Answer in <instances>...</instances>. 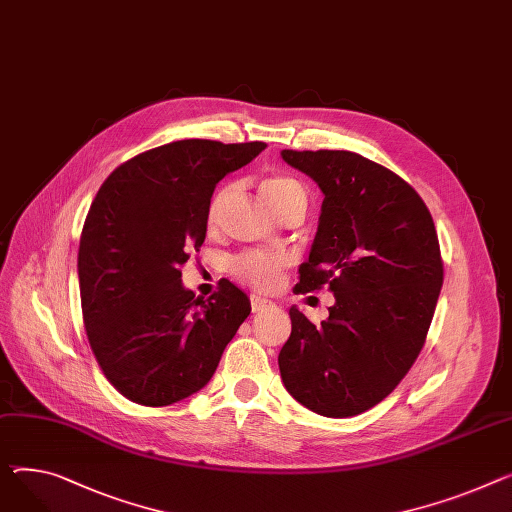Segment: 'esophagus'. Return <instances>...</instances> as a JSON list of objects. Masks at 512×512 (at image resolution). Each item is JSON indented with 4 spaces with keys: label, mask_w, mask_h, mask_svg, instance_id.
Returning a JSON list of instances; mask_svg holds the SVG:
<instances>
[{
    "label": "esophagus",
    "mask_w": 512,
    "mask_h": 512,
    "mask_svg": "<svg viewBox=\"0 0 512 512\" xmlns=\"http://www.w3.org/2000/svg\"><path fill=\"white\" fill-rule=\"evenodd\" d=\"M271 306H276V304L271 302L269 298H265L261 294H251V309H253V313H263V311L271 309Z\"/></svg>",
    "instance_id": "esophagus-1"
}]
</instances>
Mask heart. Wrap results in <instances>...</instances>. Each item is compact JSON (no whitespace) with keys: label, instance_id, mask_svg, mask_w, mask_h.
I'll return each instance as SVG.
<instances>
[{"label":"heart","instance_id":"obj_1","mask_svg":"<svg viewBox=\"0 0 512 512\" xmlns=\"http://www.w3.org/2000/svg\"><path fill=\"white\" fill-rule=\"evenodd\" d=\"M232 193V187H224L220 189L212 203H210V210H208V218L210 222H214L224 206V201L228 199V195ZM261 195L265 197V201L271 206L276 214L282 212L286 206L294 201H304L306 203V195L304 189L298 181L284 177V175H274V177H267L261 181ZM288 255L284 253H267V251H247L243 255H238L232 261V274L243 280L255 288L267 290V288H274L282 276L284 267L288 265Z\"/></svg>","mask_w":512,"mask_h":512}]
</instances>
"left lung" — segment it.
Masks as SVG:
<instances>
[{
	"mask_svg": "<svg viewBox=\"0 0 512 512\" xmlns=\"http://www.w3.org/2000/svg\"><path fill=\"white\" fill-rule=\"evenodd\" d=\"M309 175L323 206L296 292L327 284L329 319L296 306L278 364L288 393L327 418L383 401L416 362L442 288V261L422 197L389 168L356 152L282 150Z\"/></svg>",
	"mask_w": 512,
	"mask_h": 512,
	"instance_id": "obj_1",
	"label": "left lung"
}]
</instances>
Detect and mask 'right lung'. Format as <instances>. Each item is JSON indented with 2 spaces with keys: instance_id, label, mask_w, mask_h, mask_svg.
<instances>
[{
  "instance_id": "add662e5",
  "label": "right lung",
  "mask_w": 512,
  "mask_h": 512,
  "mask_svg": "<svg viewBox=\"0 0 512 512\" xmlns=\"http://www.w3.org/2000/svg\"><path fill=\"white\" fill-rule=\"evenodd\" d=\"M267 144L181 140L115 168L86 216L78 278L90 348L129 401L160 407L206 387L249 317L247 294L220 284L208 300L181 282L206 241L216 185Z\"/></svg>"
}]
</instances>
